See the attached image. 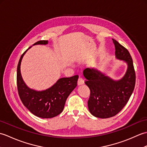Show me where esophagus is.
<instances>
[{
    "instance_id": "34e87169",
    "label": "esophagus",
    "mask_w": 147,
    "mask_h": 147,
    "mask_svg": "<svg viewBox=\"0 0 147 147\" xmlns=\"http://www.w3.org/2000/svg\"><path fill=\"white\" fill-rule=\"evenodd\" d=\"M84 83V80L82 77L80 76L79 78H78V85H83V84Z\"/></svg>"
}]
</instances>
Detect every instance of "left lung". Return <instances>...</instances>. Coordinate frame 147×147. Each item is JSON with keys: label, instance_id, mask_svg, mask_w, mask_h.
Returning a JSON list of instances; mask_svg holds the SVG:
<instances>
[{"label": "left lung", "instance_id": "left-lung-1", "mask_svg": "<svg viewBox=\"0 0 147 147\" xmlns=\"http://www.w3.org/2000/svg\"><path fill=\"white\" fill-rule=\"evenodd\" d=\"M112 40L116 57L127 64L125 76L117 82L94 69L86 68L83 71L86 79L85 83L90 90L89 111L94 116L103 119L113 117L123 109L132 94L136 82L135 71L129 51L115 40Z\"/></svg>", "mask_w": 147, "mask_h": 147}]
</instances>
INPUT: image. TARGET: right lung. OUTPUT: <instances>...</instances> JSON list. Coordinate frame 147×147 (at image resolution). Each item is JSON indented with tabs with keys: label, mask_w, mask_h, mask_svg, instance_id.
<instances>
[{
	"label": "right lung",
	"mask_w": 147,
	"mask_h": 147,
	"mask_svg": "<svg viewBox=\"0 0 147 147\" xmlns=\"http://www.w3.org/2000/svg\"><path fill=\"white\" fill-rule=\"evenodd\" d=\"M47 43L48 40H40L33 45ZM28 49L21 55L18 64L17 87L19 96L23 105L36 116L42 118L57 116L63 111L67 98L77 86L78 75L59 79L57 83L45 91L37 92L30 89L24 83L20 72L22 58Z\"/></svg>",
	"instance_id": "add662e5"
}]
</instances>
